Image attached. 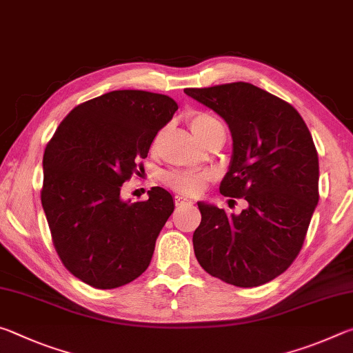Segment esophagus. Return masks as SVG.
Listing matches in <instances>:
<instances>
[{"label":"esophagus","mask_w":353,"mask_h":353,"mask_svg":"<svg viewBox=\"0 0 353 353\" xmlns=\"http://www.w3.org/2000/svg\"><path fill=\"white\" fill-rule=\"evenodd\" d=\"M174 202H176V205L177 207H182V205H188V204H193V201L191 199H188V198H185V196H176L174 198Z\"/></svg>","instance_id":"esophagus-1"}]
</instances>
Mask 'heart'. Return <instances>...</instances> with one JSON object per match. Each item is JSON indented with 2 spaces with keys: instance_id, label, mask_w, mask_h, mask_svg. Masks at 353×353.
<instances>
[{
  "instance_id": "b5f03b06",
  "label": "heart",
  "mask_w": 353,
  "mask_h": 353,
  "mask_svg": "<svg viewBox=\"0 0 353 353\" xmlns=\"http://www.w3.org/2000/svg\"><path fill=\"white\" fill-rule=\"evenodd\" d=\"M218 123L219 121L216 118L205 112H196L190 117V128L198 139ZM208 179H210V174H208V172L174 171V172H168V174L165 176V182L168 183L172 190L179 191V193L198 194L199 191H202V188L205 187Z\"/></svg>"
}]
</instances>
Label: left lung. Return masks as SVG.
<instances>
[{
    "label": "left lung",
    "mask_w": 353,
    "mask_h": 353,
    "mask_svg": "<svg viewBox=\"0 0 353 353\" xmlns=\"http://www.w3.org/2000/svg\"><path fill=\"white\" fill-rule=\"evenodd\" d=\"M229 124L232 157L219 191L244 198L240 214L198 202L193 234L199 265L225 283L252 288L288 270L319 201V160L291 104L248 82L185 88Z\"/></svg>",
    "instance_id": "obj_1"
}]
</instances>
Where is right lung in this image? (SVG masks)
<instances>
[{"mask_svg": "<svg viewBox=\"0 0 353 353\" xmlns=\"http://www.w3.org/2000/svg\"><path fill=\"white\" fill-rule=\"evenodd\" d=\"M177 104L166 94L115 90L74 107L43 154L41 205L65 268L83 283L112 290L148 270L171 213L170 191L121 198L123 183L148 157Z\"/></svg>", "mask_w": 353, "mask_h": 353, "instance_id": "obj_1", "label": "right lung"}]
</instances>
